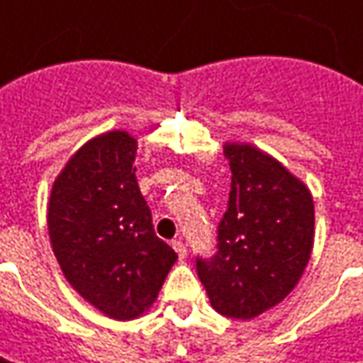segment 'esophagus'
Wrapping results in <instances>:
<instances>
[{
    "instance_id": "1",
    "label": "esophagus",
    "mask_w": 363,
    "mask_h": 363,
    "mask_svg": "<svg viewBox=\"0 0 363 363\" xmlns=\"http://www.w3.org/2000/svg\"><path fill=\"white\" fill-rule=\"evenodd\" d=\"M172 246H174V250L179 252V257H181V259H184V257H186V246H184V242H182L181 238L172 240Z\"/></svg>"
}]
</instances>
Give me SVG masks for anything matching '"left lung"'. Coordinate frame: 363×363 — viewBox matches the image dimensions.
I'll use <instances>...</instances> for the list:
<instances>
[{"mask_svg": "<svg viewBox=\"0 0 363 363\" xmlns=\"http://www.w3.org/2000/svg\"><path fill=\"white\" fill-rule=\"evenodd\" d=\"M232 184L218 225V252L197 257L211 306L250 320L279 304L308 265L314 201L308 186L250 143H225Z\"/></svg>", "mask_w": 363, "mask_h": 363, "instance_id": "1", "label": "left lung"}]
</instances>
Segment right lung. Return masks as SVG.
I'll return each mask as SVG.
<instances>
[{
  "mask_svg": "<svg viewBox=\"0 0 363 363\" xmlns=\"http://www.w3.org/2000/svg\"><path fill=\"white\" fill-rule=\"evenodd\" d=\"M138 141L108 131L84 143L55 179L49 238L72 288L115 320L150 308L179 255L154 232L135 179Z\"/></svg>",
  "mask_w": 363,
  "mask_h": 363,
  "instance_id": "obj_1",
  "label": "right lung"
}]
</instances>
